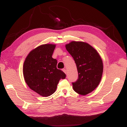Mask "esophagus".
Returning <instances> with one entry per match:
<instances>
[{
  "label": "esophagus",
  "mask_w": 127,
  "mask_h": 127,
  "mask_svg": "<svg viewBox=\"0 0 127 127\" xmlns=\"http://www.w3.org/2000/svg\"><path fill=\"white\" fill-rule=\"evenodd\" d=\"M63 71L64 72H65V74H66V70L65 69H63Z\"/></svg>",
  "instance_id": "34e87169"
}]
</instances>
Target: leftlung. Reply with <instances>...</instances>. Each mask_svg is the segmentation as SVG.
Masks as SVG:
<instances>
[{
  "instance_id": "left-lung-1",
  "label": "left lung",
  "mask_w": 127,
  "mask_h": 127,
  "mask_svg": "<svg viewBox=\"0 0 127 127\" xmlns=\"http://www.w3.org/2000/svg\"><path fill=\"white\" fill-rule=\"evenodd\" d=\"M65 48L73 57L79 74V79L72 83L74 90L83 95L90 93L98 87L102 77L100 56L91 45L83 41H71Z\"/></svg>"
}]
</instances>
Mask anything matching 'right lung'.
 I'll return each instance as SVG.
<instances>
[{
    "instance_id": "1",
    "label": "right lung",
    "mask_w": 127,
    "mask_h": 127,
    "mask_svg": "<svg viewBox=\"0 0 127 127\" xmlns=\"http://www.w3.org/2000/svg\"><path fill=\"white\" fill-rule=\"evenodd\" d=\"M56 46L47 44L32 50L23 64V74L27 84L32 90L42 96H48L55 92L65 73L57 68V61L52 57Z\"/></svg>"
}]
</instances>
